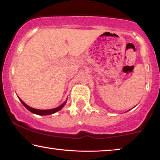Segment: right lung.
<instances>
[{
  "label": "right lung",
  "mask_w": 160,
  "mask_h": 160,
  "mask_svg": "<svg viewBox=\"0 0 160 160\" xmlns=\"http://www.w3.org/2000/svg\"><path fill=\"white\" fill-rule=\"evenodd\" d=\"M20 102H22V105H24L25 107L27 109L29 110V111H31V112H33V113H35V114H37V115H41V116H44V115H50V114L54 113V112H55L58 111V110H60L61 109H62V108L65 105L66 102H67V100H66V101L63 102L62 105H60L58 108H54V109H50V110H37V109H34V108H32L31 107H29V106L27 105L24 102H22L21 99H20Z\"/></svg>",
  "instance_id": "obj_1"
}]
</instances>
